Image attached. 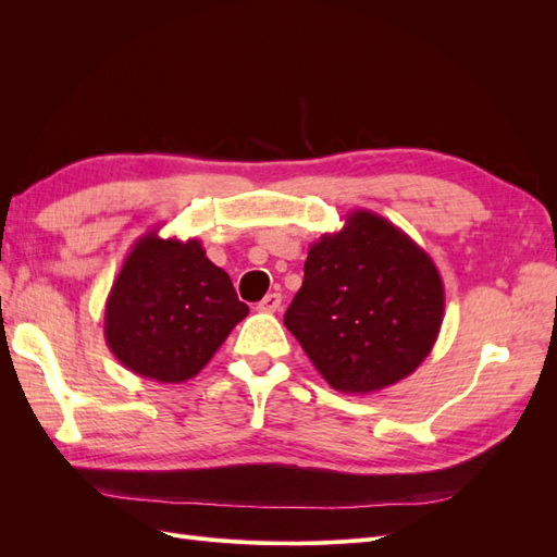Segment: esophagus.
Instances as JSON below:
<instances>
[{"mask_svg": "<svg viewBox=\"0 0 557 557\" xmlns=\"http://www.w3.org/2000/svg\"><path fill=\"white\" fill-rule=\"evenodd\" d=\"M281 309V295L278 293H269L258 305V311L262 313H276Z\"/></svg>", "mask_w": 557, "mask_h": 557, "instance_id": "34e87169", "label": "esophagus"}]
</instances>
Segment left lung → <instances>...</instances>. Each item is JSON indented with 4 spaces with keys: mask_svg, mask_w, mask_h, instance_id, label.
<instances>
[{
    "mask_svg": "<svg viewBox=\"0 0 557 557\" xmlns=\"http://www.w3.org/2000/svg\"><path fill=\"white\" fill-rule=\"evenodd\" d=\"M444 305L428 252L383 215L358 209L311 244L283 323L334 391L367 395L430 356Z\"/></svg>",
    "mask_w": 557,
    "mask_h": 557,
    "instance_id": "8db88e82",
    "label": "left lung"
}]
</instances>
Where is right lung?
Masks as SVG:
<instances>
[{
  "instance_id": "right-lung-1",
  "label": "right lung",
  "mask_w": 557,
  "mask_h": 557,
  "mask_svg": "<svg viewBox=\"0 0 557 557\" xmlns=\"http://www.w3.org/2000/svg\"><path fill=\"white\" fill-rule=\"evenodd\" d=\"M248 315L225 269L199 239H162L158 230L132 244L104 309V339L141 379L183 383L197 376Z\"/></svg>"
}]
</instances>
